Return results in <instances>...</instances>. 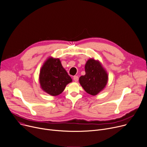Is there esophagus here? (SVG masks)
<instances>
[{
  "label": "esophagus",
  "instance_id": "esophagus-1",
  "mask_svg": "<svg viewBox=\"0 0 147 147\" xmlns=\"http://www.w3.org/2000/svg\"><path fill=\"white\" fill-rule=\"evenodd\" d=\"M78 79H79V78H78V76H74V80L75 82H78Z\"/></svg>",
  "mask_w": 147,
  "mask_h": 147
}]
</instances>
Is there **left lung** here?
<instances>
[{"label": "left lung", "mask_w": 147, "mask_h": 147, "mask_svg": "<svg viewBox=\"0 0 147 147\" xmlns=\"http://www.w3.org/2000/svg\"><path fill=\"white\" fill-rule=\"evenodd\" d=\"M85 75L80 78V83L85 91L91 95H96L105 87L108 76L98 61L89 59L85 66Z\"/></svg>", "instance_id": "left-lung-1"}]
</instances>
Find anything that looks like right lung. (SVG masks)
Here are the masks:
<instances>
[{
  "mask_svg": "<svg viewBox=\"0 0 147 147\" xmlns=\"http://www.w3.org/2000/svg\"><path fill=\"white\" fill-rule=\"evenodd\" d=\"M72 81L58 58H49L41 67L39 74L41 88L52 96L61 94Z\"/></svg>",
  "mask_w": 147,
  "mask_h": 147,
  "instance_id": "1",
  "label": "right lung"
}]
</instances>
